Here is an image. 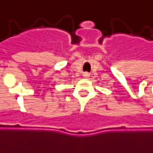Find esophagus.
<instances>
[{"label":"esophagus","mask_w":153,"mask_h":153,"mask_svg":"<svg viewBox=\"0 0 153 153\" xmlns=\"http://www.w3.org/2000/svg\"><path fill=\"white\" fill-rule=\"evenodd\" d=\"M89 76H90V74H89V73H87V72H85V73H83L84 78H89Z\"/></svg>","instance_id":"1"}]
</instances>
